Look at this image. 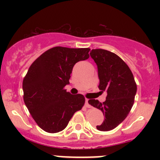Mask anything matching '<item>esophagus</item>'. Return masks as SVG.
<instances>
[{
  "label": "esophagus",
  "instance_id": "obj_1",
  "mask_svg": "<svg viewBox=\"0 0 160 160\" xmlns=\"http://www.w3.org/2000/svg\"><path fill=\"white\" fill-rule=\"evenodd\" d=\"M85 105H86V108H92V106L90 105V104H89V99H88V98H86V103H85Z\"/></svg>",
  "mask_w": 160,
  "mask_h": 160
}]
</instances>
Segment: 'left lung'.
<instances>
[{
  "label": "left lung",
  "instance_id": "obj_1",
  "mask_svg": "<svg viewBox=\"0 0 160 160\" xmlns=\"http://www.w3.org/2000/svg\"><path fill=\"white\" fill-rule=\"evenodd\" d=\"M90 56L98 66V89L107 92L103 103L89 99V104L101 110L104 120L99 131H110L126 118L132 108L137 85L127 64L115 53L103 49H92Z\"/></svg>",
  "mask_w": 160,
  "mask_h": 160
}]
</instances>
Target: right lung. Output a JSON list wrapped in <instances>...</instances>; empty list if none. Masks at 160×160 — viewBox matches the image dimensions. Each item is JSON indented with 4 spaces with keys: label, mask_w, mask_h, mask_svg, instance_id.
<instances>
[{
    "label": "right lung",
    "mask_w": 160,
    "mask_h": 160,
    "mask_svg": "<svg viewBox=\"0 0 160 160\" xmlns=\"http://www.w3.org/2000/svg\"><path fill=\"white\" fill-rule=\"evenodd\" d=\"M89 48L55 47L32 64L23 79V99L40 128L49 133L61 132L74 113L85 104L81 94L65 89L77 62L89 58Z\"/></svg>",
    "instance_id": "add662e5"
}]
</instances>
